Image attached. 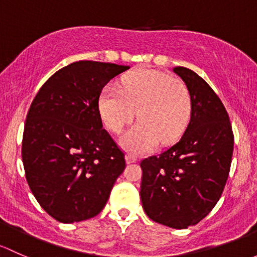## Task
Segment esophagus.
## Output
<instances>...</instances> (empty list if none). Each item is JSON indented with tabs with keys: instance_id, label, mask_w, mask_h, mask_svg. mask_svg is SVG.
Wrapping results in <instances>:
<instances>
[{
	"instance_id": "34e87169",
	"label": "esophagus",
	"mask_w": 257,
	"mask_h": 257,
	"mask_svg": "<svg viewBox=\"0 0 257 257\" xmlns=\"http://www.w3.org/2000/svg\"><path fill=\"white\" fill-rule=\"evenodd\" d=\"M126 162H127L128 165H130V163L137 162V157H136V156L130 155V153H128V155H126Z\"/></svg>"
}]
</instances>
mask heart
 Returning a JSON list of instances; mask_svg holds the SVG:
<instances>
[{"mask_svg":"<svg viewBox=\"0 0 257 257\" xmlns=\"http://www.w3.org/2000/svg\"><path fill=\"white\" fill-rule=\"evenodd\" d=\"M102 122L120 132L136 116L140 121L123 134L121 145L134 153H142L158 142L169 145L186 131L192 117V95L182 80L153 69H137L126 74L121 88L106 85L97 101Z\"/></svg>","mask_w":257,"mask_h":257,"instance_id":"heart-1","label":"heart"}]
</instances>
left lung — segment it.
I'll return each mask as SVG.
<instances>
[{
    "mask_svg": "<svg viewBox=\"0 0 257 257\" xmlns=\"http://www.w3.org/2000/svg\"><path fill=\"white\" fill-rule=\"evenodd\" d=\"M173 71L192 95L183 136L158 156L141 161L142 207L156 223L187 229L210 213L229 176L234 134L223 102L204 79L184 67Z\"/></svg>",
    "mask_w": 257,
    "mask_h": 257,
    "instance_id": "1",
    "label": "left lung"
}]
</instances>
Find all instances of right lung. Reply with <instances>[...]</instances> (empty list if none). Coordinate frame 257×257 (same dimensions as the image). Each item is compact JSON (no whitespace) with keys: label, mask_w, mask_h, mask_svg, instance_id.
<instances>
[{"label":"right lung","mask_w":257,"mask_h":257,"mask_svg":"<svg viewBox=\"0 0 257 257\" xmlns=\"http://www.w3.org/2000/svg\"><path fill=\"white\" fill-rule=\"evenodd\" d=\"M128 68L71 63L32 101L22 140L26 179L39 205L60 223L97 215L126 167L125 153L102 128L97 101L102 88Z\"/></svg>","instance_id":"add662e5"}]
</instances>
